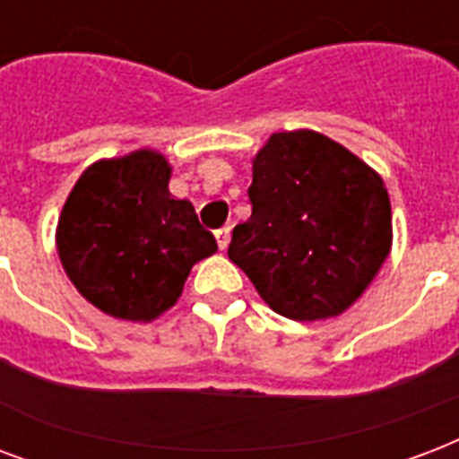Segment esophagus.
<instances>
[{
  "label": "esophagus",
  "mask_w": 459,
  "mask_h": 459,
  "mask_svg": "<svg viewBox=\"0 0 459 459\" xmlns=\"http://www.w3.org/2000/svg\"><path fill=\"white\" fill-rule=\"evenodd\" d=\"M214 236H216V243H219V250H226L230 243V229L229 226H223V229L214 230Z\"/></svg>",
  "instance_id": "obj_1"
}]
</instances>
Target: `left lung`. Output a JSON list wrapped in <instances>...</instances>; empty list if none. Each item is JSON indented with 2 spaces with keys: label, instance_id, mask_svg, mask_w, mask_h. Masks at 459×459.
<instances>
[{
  "label": "left lung",
  "instance_id": "obj_1",
  "mask_svg": "<svg viewBox=\"0 0 459 459\" xmlns=\"http://www.w3.org/2000/svg\"><path fill=\"white\" fill-rule=\"evenodd\" d=\"M253 214L229 257L274 313L310 323L344 313L390 253V197L376 170L327 136H269L253 160Z\"/></svg>",
  "mask_w": 459,
  "mask_h": 459
}]
</instances>
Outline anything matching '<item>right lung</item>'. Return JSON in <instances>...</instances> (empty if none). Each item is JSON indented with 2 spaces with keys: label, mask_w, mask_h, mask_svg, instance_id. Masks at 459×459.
<instances>
[{
  "label": "right lung",
  "mask_w": 459,
  "mask_h": 459,
  "mask_svg": "<svg viewBox=\"0 0 459 459\" xmlns=\"http://www.w3.org/2000/svg\"><path fill=\"white\" fill-rule=\"evenodd\" d=\"M170 166L142 149L98 160L66 197L57 253L83 299L120 320H153L183 293L195 262L216 253L195 206L168 192Z\"/></svg>",
  "instance_id": "add662e5"
}]
</instances>
